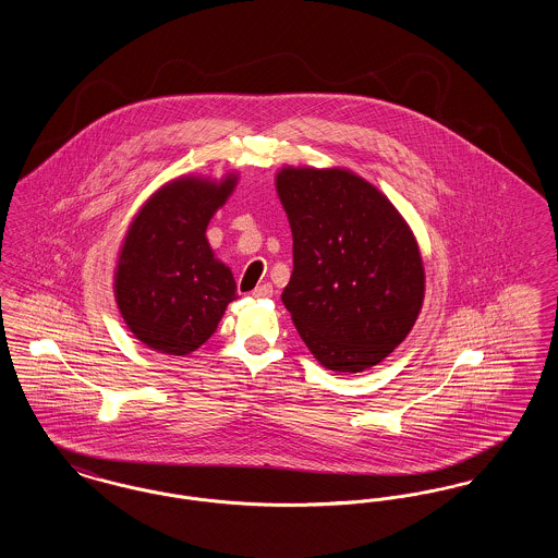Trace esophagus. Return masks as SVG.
<instances>
[{"instance_id":"obj_1","label":"esophagus","mask_w":558,"mask_h":558,"mask_svg":"<svg viewBox=\"0 0 558 558\" xmlns=\"http://www.w3.org/2000/svg\"><path fill=\"white\" fill-rule=\"evenodd\" d=\"M271 294H274L271 284H262V287H257V289L253 291V296H255V299H269Z\"/></svg>"}]
</instances>
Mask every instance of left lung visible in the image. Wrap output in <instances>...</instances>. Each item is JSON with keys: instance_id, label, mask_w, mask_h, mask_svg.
<instances>
[{"instance_id": "8db88e82", "label": "left lung", "mask_w": 558, "mask_h": 558, "mask_svg": "<svg viewBox=\"0 0 558 558\" xmlns=\"http://www.w3.org/2000/svg\"><path fill=\"white\" fill-rule=\"evenodd\" d=\"M292 232L282 303L328 371L364 372L408 337L425 301L418 242L393 203L343 167H282Z\"/></svg>"}]
</instances>
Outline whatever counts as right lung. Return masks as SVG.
Masks as SVG:
<instances>
[{
  "mask_svg": "<svg viewBox=\"0 0 558 558\" xmlns=\"http://www.w3.org/2000/svg\"><path fill=\"white\" fill-rule=\"evenodd\" d=\"M239 182L182 175L160 186L128 228L114 267V299L144 345L187 355L203 345L236 299L230 267L207 240L213 215Z\"/></svg>",
  "mask_w": 558,
  "mask_h": 558,
  "instance_id": "1",
  "label": "right lung"
}]
</instances>
